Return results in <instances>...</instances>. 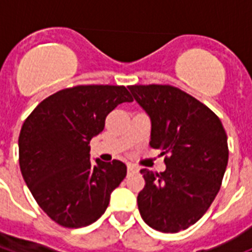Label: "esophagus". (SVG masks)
<instances>
[{
	"label": "esophagus",
	"mask_w": 252,
	"mask_h": 252,
	"mask_svg": "<svg viewBox=\"0 0 252 252\" xmlns=\"http://www.w3.org/2000/svg\"><path fill=\"white\" fill-rule=\"evenodd\" d=\"M128 167V172H137L138 171V167L136 165H132V163H128L126 165Z\"/></svg>",
	"instance_id": "obj_1"
}]
</instances>
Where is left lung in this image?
<instances>
[{
	"instance_id": "1",
	"label": "left lung",
	"mask_w": 252,
	"mask_h": 252,
	"mask_svg": "<svg viewBox=\"0 0 252 252\" xmlns=\"http://www.w3.org/2000/svg\"><path fill=\"white\" fill-rule=\"evenodd\" d=\"M130 93L152 119L149 145L162 149L166 170L140 172L145 187L138 211L150 227L178 233L199 221L222 183L229 159L220 118L204 103L171 85H132Z\"/></svg>"
}]
</instances>
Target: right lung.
<instances>
[{
    "instance_id": "right-lung-1",
    "label": "right lung",
    "mask_w": 252,
    "mask_h": 252,
    "mask_svg": "<svg viewBox=\"0 0 252 252\" xmlns=\"http://www.w3.org/2000/svg\"><path fill=\"white\" fill-rule=\"evenodd\" d=\"M132 100L126 86L78 85L49 95L23 123L22 175L39 207L61 226L95 222L126 178L122 161L91 162L89 144L104 129L107 115Z\"/></svg>"
}]
</instances>
